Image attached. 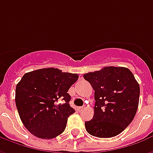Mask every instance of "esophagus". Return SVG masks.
Returning a JSON list of instances; mask_svg holds the SVG:
<instances>
[{
    "label": "esophagus",
    "mask_w": 153,
    "mask_h": 153,
    "mask_svg": "<svg viewBox=\"0 0 153 153\" xmlns=\"http://www.w3.org/2000/svg\"><path fill=\"white\" fill-rule=\"evenodd\" d=\"M84 108H85V106H79V107H78V110H79V111H81L84 110Z\"/></svg>",
    "instance_id": "34e87169"
}]
</instances>
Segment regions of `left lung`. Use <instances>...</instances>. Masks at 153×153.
I'll use <instances>...</instances> for the list:
<instances>
[{
	"instance_id": "8db88e82",
	"label": "left lung",
	"mask_w": 153,
	"mask_h": 153,
	"mask_svg": "<svg viewBox=\"0 0 153 153\" xmlns=\"http://www.w3.org/2000/svg\"><path fill=\"white\" fill-rule=\"evenodd\" d=\"M95 91L94 115L85 122L89 134L111 138L120 134L137 112L140 88L130 70L108 66L83 74Z\"/></svg>"
}]
</instances>
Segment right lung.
Here are the masks:
<instances>
[{
	"instance_id": "1",
	"label": "right lung",
	"mask_w": 153,
	"mask_h": 153,
	"mask_svg": "<svg viewBox=\"0 0 153 153\" xmlns=\"http://www.w3.org/2000/svg\"><path fill=\"white\" fill-rule=\"evenodd\" d=\"M77 74L45 68L26 73L16 85L15 104L25 128L36 137L51 139L63 133L68 117L75 112L70 106L68 90ZM62 100V102H60Z\"/></svg>"
}]
</instances>
